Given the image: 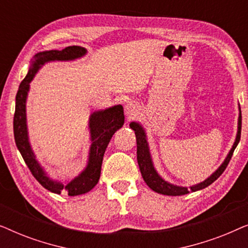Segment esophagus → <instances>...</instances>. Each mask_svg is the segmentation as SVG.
<instances>
[{"label": "esophagus", "mask_w": 248, "mask_h": 248, "mask_svg": "<svg viewBox=\"0 0 248 248\" xmlns=\"http://www.w3.org/2000/svg\"><path fill=\"white\" fill-rule=\"evenodd\" d=\"M139 113V106L135 103H128L126 106H125V114L128 118H132L137 116Z\"/></svg>", "instance_id": "esophagus-1"}]
</instances>
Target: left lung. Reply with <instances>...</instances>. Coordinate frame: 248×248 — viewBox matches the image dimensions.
Returning a JSON list of instances; mask_svg holds the SVG:
<instances>
[{
  "instance_id": "left-lung-1",
  "label": "left lung",
  "mask_w": 248,
  "mask_h": 248,
  "mask_svg": "<svg viewBox=\"0 0 248 248\" xmlns=\"http://www.w3.org/2000/svg\"><path fill=\"white\" fill-rule=\"evenodd\" d=\"M130 127L135 132V138H137V157H138V164L140 167V171L142 177H143L144 182L150 187L152 191L160 193L164 195H170V196H177V195H185L189 192H196L200 189L208 187L211 185L216 179L220 177V175L225 171V169L228 166L230 159L232 157L233 151L239 143L240 140V131H242V111L239 108V117H238V131H237L236 140L233 142L232 148L230 149L229 154L227 155L225 161L222 162L221 166L213 172V174L199 184L189 186L187 187H183V186H177L170 183L166 182L160 175L158 174L157 170L155 169L154 162H152V158L150 155V150H149V144L147 141V134H145L144 128L142 127L141 124L137 123V122H132L130 124Z\"/></svg>"
}]
</instances>
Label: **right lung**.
<instances>
[{"mask_svg": "<svg viewBox=\"0 0 248 248\" xmlns=\"http://www.w3.org/2000/svg\"><path fill=\"white\" fill-rule=\"evenodd\" d=\"M87 49L81 46H69L62 50L52 49L37 53L31 61L28 74L21 81L16 96V111L13 118V133L16 148L19 149L23 160L39 184L55 194H67L70 196L81 195L91 191L97 185L100 177L101 164L104 154L109 143L111 137L124 124V109L122 105L109 107L107 109L94 111L90 115L89 128L91 145L89 159L84 170L74 177L72 181L63 184L62 182L54 181L46 174L44 168L37 161L31 145L29 143L28 128H27L26 101L30 82L44 64L52 61H73L84 56Z\"/></svg>", "mask_w": 248, "mask_h": 248, "instance_id": "obj_1", "label": "right lung"}]
</instances>
